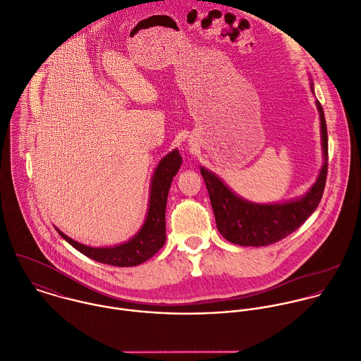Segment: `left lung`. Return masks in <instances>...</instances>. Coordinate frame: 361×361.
I'll use <instances>...</instances> for the list:
<instances>
[{
    "instance_id": "obj_1",
    "label": "left lung",
    "mask_w": 361,
    "mask_h": 361,
    "mask_svg": "<svg viewBox=\"0 0 361 361\" xmlns=\"http://www.w3.org/2000/svg\"><path fill=\"white\" fill-rule=\"evenodd\" d=\"M310 89L314 93L313 82ZM320 116L323 164L309 191L290 201L258 204L236 195L216 174L200 167L214 209L216 228L226 241L241 247H267L296 231L317 208L327 176V128L323 107L316 100Z\"/></svg>"
}]
</instances>
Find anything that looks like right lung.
Wrapping results in <instances>:
<instances>
[{
  "instance_id": "right-lung-1",
  "label": "right lung",
  "mask_w": 361,
  "mask_h": 361,
  "mask_svg": "<svg viewBox=\"0 0 361 361\" xmlns=\"http://www.w3.org/2000/svg\"><path fill=\"white\" fill-rule=\"evenodd\" d=\"M181 156L177 149L164 156L157 164L150 183V197L146 219L142 228L129 241L114 247L93 248L73 241L56 228L59 235L75 250L87 258L111 267H136L150 259L166 243V205L171 181L181 166Z\"/></svg>"
}]
</instances>
